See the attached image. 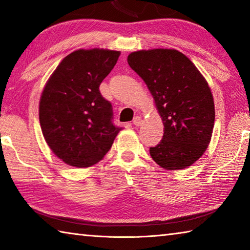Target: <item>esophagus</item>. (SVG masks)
<instances>
[{
	"label": "esophagus",
	"mask_w": 250,
	"mask_h": 250,
	"mask_svg": "<svg viewBox=\"0 0 250 250\" xmlns=\"http://www.w3.org/2000/svg\"><path fill=\"white\" fill-rule=\"evenodd\" d=\"M143 122H144V120L141 119L140 116H136L135 119L133 120V124L135 126H140V125H143Z\"/></svg>",
	"instance_id": "34e87169"
}]
</instances>
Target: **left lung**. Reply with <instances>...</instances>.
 I'll return each mask as SVG.
<instances>
[{
	"instance_id": "obj_1",
	"label": "left lung",
	"mask_w": 250,
	"mask_h": 250,
	"mask_svg": "<svg viewBox=\"0 0 250 250\" xmlns=\"http://www.w3.org/2000/svg\"><path fill=\"white\" fill-rule=\"evenodd\" d=\"M127 62L147 84L164 125L162 140L150 148L153 161L171 171L190 167L212 136L215 112L208 83L174 49L131 52Z\"/></svg>"
}]
</instances>
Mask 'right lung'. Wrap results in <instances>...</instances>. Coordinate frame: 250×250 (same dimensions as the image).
<instances>
[{"instance_id": "1", "label": "right lung", "mask_w": 250, "mask_h": 250, "mask_svg": "<svg viewBox=\"0 0 250 250\" xmlns=\"http://www.w3.org/2000/svg\"><path fill=\"white\" fill-rule=\"evenodd\" d=\"M120 54L106 49L74 51L41 93L42 134L52 152L70 167H89L101 161L122 129L113 125L112 104L99 90Z\"/></svg>"}]
</instances>
